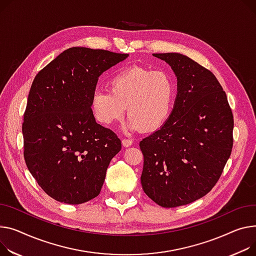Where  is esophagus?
I'll use <instances>...</instances> for the list:
<instances>
[{
  "mask_svg": "<svg viewBox=\"0 0 256 256\" xmlns=\"http://www.w3.org/2000/svg\"><path fill=\"white\" fill-rule=\"evenodd\" d=\"M122 145L124 147H130L132 145V141L130 139H122Z\"/></svg>",
  "mask_w": 256,
  "mask_h": 256,
  "instance_id": "obj_1",
  "label": "esophagus"
}]
</instances>
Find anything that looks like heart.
<instances>
[{
    "mask_svg": "<svg viewBox=\"0 0 256 256\" xmlns=\"http://www.w3.org/2000/svg\"><path fill=\"white\" fill-rule=\"evenodd\" d=\"M108 90H98L92 98V111L96 122L111 126L126 113L124 130L154 132L162 126L172 115L176 83L164 71H154L132 66L113 75Z\"/></svg>",
    "mask_w": 256,
    "mask_h": 256,
    "instance_id": "b5f03b06",
    "label": "heart"
}]
</instances>
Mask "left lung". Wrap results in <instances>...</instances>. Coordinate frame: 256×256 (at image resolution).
<instances>
[{
    "label": "left lung",
    "instance_id": "1",
    "mask_svg": "<svg viewBox=\"0 0 256 256\" xmlns=\"http://www.w3.org/2000/svg\"><path fill=\"white\" fill-rule=\"evenodd\" d=\"M177 77L168 122L140 142L141 184L158 205L174 208L206 196L230 156L234 117L224 88L206 68L181 54H154Z\"/></svg>",
    "mask_w": 256,
    "mask_h": 256
}]
</instances>
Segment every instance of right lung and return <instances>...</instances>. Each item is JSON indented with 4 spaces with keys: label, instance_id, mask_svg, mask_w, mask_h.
<instances>
[{
    "label": "right lung",
    "instance_id": "right-lung-1",
    "mask_svg": "<svg viewBox=\"0 0 256 256\" xmlns=\"http://www.w3.org/2000/svg\"><path fill=\"white\" fill-rule=\"evenodd\" d=\"M128 54L72 47L36 75L24 115V156L41 188L79 205L98 196L122 150L114 132L96 122L90 103L98 77Z\"/></svg>",
    "mask_w": 256,
    "mask_h": 256
}]
</instances>
